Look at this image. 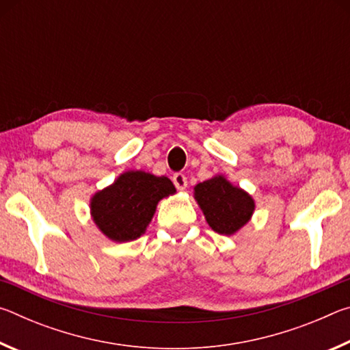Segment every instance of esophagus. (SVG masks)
Here are the masks:
<instances>
[{"mask_svg": "<svg viewBox=\"0 0 350 350\" xmlns=\"http://www.w3.org/2000/svg\"><path fill=\"white\" fill-rule=\"evenodd\" d=\"M173 182H174V185H176L177 189H185L187 185H188V179L183 173H176L173 176Z\"/></svg>", "mask_w": 350, "mask_h": 350, "instance_id": "obj_1", "label": "esophagus"}]
</instances>
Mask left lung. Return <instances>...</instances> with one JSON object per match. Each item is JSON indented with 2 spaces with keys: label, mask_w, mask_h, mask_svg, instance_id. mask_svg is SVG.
<instances>
[{
  "label": "left lung",
  "mask_w": 350,
  "mask_h": 350,
  "mask_svg": "<svg viewBox=\"0 0 350 350\" xmlns=\"http://www.w3.org/2000/svg\"><path fill=\"white\" fill-rule=\"evenodd\" d=\"M194 196L210 227L219 234H233L248 222L254 210L253 199L222 176L198 183Z\"/></svg>",
  "instance_id": "left-lung-1"
}]
</instances>
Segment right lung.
<instances>
[{"label": "right lung", "instance_id": "right-lung-1", "mask_svg": "<svg viewBox=\"0 0 350 350\" xmlns=\"http://www.w3.org/2000/svg\"><path fill=\"white\" fill-rule=\"evenodd\" d=\"M174 191L168 177L128 171L92 198V217L109 239L134 241L144 234L159 200Z\"/></svg>", "mask_w": 350, "mask_h": 350}]
</instances>
